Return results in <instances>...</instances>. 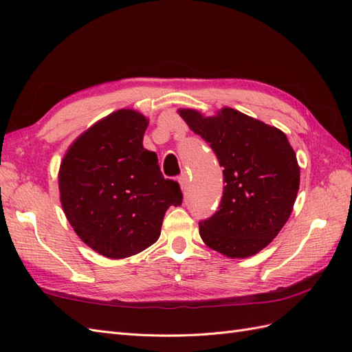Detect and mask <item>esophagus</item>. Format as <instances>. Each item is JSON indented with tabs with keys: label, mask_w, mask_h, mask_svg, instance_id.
Listing matches in <instances>:
<instances>
[{
	"label": "esophagus",
	"mask_w": 352,
	"mask_h": 352,
	"mask_svg": "<svg viewBox=\"0 0 352 352\" xmlns=\"http://www.w3.org/2000/svg\"><path fill=\"white\" fill-rule=\"evenodd\" d=\"M177 180H179V184H180V188H182V190H185L186 185H188V175L184 172L182 175L177 177Z\"/></svg>",
	"instance_id": "obj_1"
}]
</instances>
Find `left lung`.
Masks as SVG:
<instances>
[{
  "label": "left lung",
  "instance_id": "obj_1",
  "mask_svg": "<svg viewBox=\"0 0 352 352\" xmlns=\"http://www.w3.org/2000/svg\"><path fill=\"white\" fill-rule=\"evenodd\" d=\"M188 126L210 144L223 167L219 210L199 221L210 248L230 258L257 254L289 219L300 189V167L286 135L233 109L202 117L179 110Z\"/></svg>",
  "mask_w": 352,
  "mask_h": 352
}]
</instances>
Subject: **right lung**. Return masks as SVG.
<instances>
[{"label": "right lung", "instance_id": "1", "mask_svg": "<svg viewBox=\"0 0 352 352\" xmlns=\"http://www.w3.org/2000/svg\"><path fill=\"white\" fill-rule=\"evenodd\" d=\"M146 126L140 113L114 111L82 133L60 166L65 214L104 257H131L150 247L167 208L182 204L179 184L164 179L157 154L142 145Z\"/></svg>", "mask_w": 352, "mask_h": 352}]
</instances>
